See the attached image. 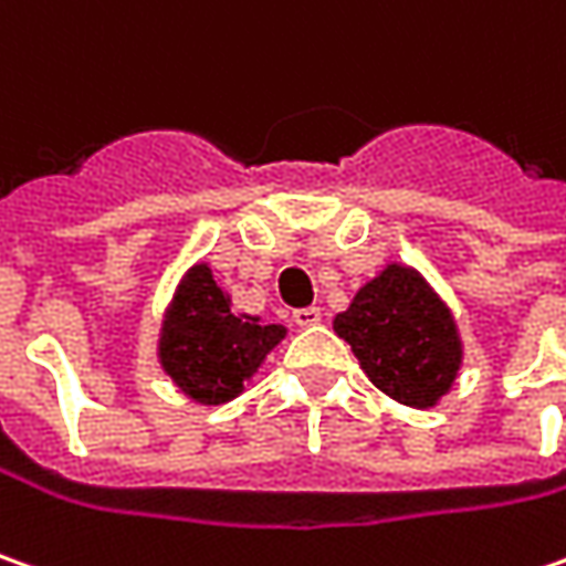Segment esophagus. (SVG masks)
<instances>
[{
  "mask_svg": "<svg viewBox=\"0 0 566 566\" xmlns=\"http://www.w3.org/2000/svg\"><path fill=\"white\" fill-rule=\"evenodd\" d=\"M294 322L301 328H310V325H319L322 322V310L319 306H303V310H294Z\"/></svg>",
  "mask_w": 566,
  "mask_h": 566,
  "instance_id": "obj_1",
  "label": "esophagus"
}]
</instances>
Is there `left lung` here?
<instances>
[{
  "instance_id": "1",
  "label": "left lung",
  "mask_w": 566,
  "mask_h": 566,
  "mask_svg": "<svg viewBox=\"0 0 566 566\" xmlns=\"http://www.w3.org/2000/svg\"><path fill=\"white\" fill-rule=\"evenodd\" d=\"M332 328L350 344L369 381L403 407H439L463 366L458 319L413 265H385Z\"/></svg>"
}]
</instances>
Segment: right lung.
Wrapping results in <instances>:
<instances>
[{"label": "right lung", "mask_w": 566, "mask_h": 566, "mask_svg": "<svg viewBox=\"0 0 566 566\" xmlns=\"http://www.w3.org/2000/svg\"><path fill=\"white\" fill-rule=\"evenodd\" d=\"M287 335L284 325L234 313L209 263H193L175 284L159 325L156 357L181 395L203 407L234 400Z\"/></svg>", "instance_id": "add662e5"}]
</instances>
